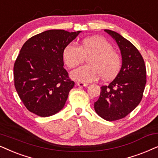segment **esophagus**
<instances>
[{"instance_id": "esophagus-1", "label": "esophagus", "mask_w": 158, "mask_h": 158, "mask_svg": "<svg viewBox=\"0 0 158 158\" xmlns=\"http://www.w3.org/2000/svg\"><path fill=\"white\" fill-rule=\"evenodd\" d=\"M77 85L79 86V87H87L88 84L83 82H77Z\"/></svg>"}]
</instances>
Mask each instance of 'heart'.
<instances>
[{
  "label": "heart",
  "mask_w": 158,
  "mask_h": 158,
  "mask_svg": "<svg viewBox=\"0 0 158 158\" xmlns=\"http://www.w3.org/2000/svg\"><path fill=\"white\" fill-rule=\"evenodd\" d=\"M87 58V65L71 71V77L81 82H91L102 77L103 79H113L121 67V58L108 40L94 36L84 39L78 47L73 43L65 46L63 59L69 68L78 66Z\"/></svg>",
  "instance_id": "heart-1"
}]
</instances>
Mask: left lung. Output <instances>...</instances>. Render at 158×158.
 <instances>
[{"mask_svg":"<svg viewBox=\"0 0 158 158\" xmlns=\"http://www.w3.org/2000/svg\"><path fill=\"white\" fill-rule=\"evenodd\" d=\"M121 50L122 66L114 80L101 87L94 110L101 118L114 121L125 118L139 104L146 85V66L135 46L114 31L105 29Z\"/></svg>","mask_w":158,"mask_h":158,"instance_id":"8db88e82","label":"left lung"}]
</instances>
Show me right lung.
Returning a JSON list of instances; mask_svg holds the SVG:
<instances>
[{"label":"right lung","mask_w":158,"mask_h":158,"mask_svg":"<svg viewBox=\"0 0 158 158\" xmlns=\"http://www.w3.org/2000/svg\"><path fill=\"white\" fill-rule=\"evenodd\" d=\"M80 32L50 29L23 45L14 63V86L30 112L48 117L64 107L74 81L64 68L63 50Z\"/></svg>","instance_id":"obj_1"}]
</instances>
